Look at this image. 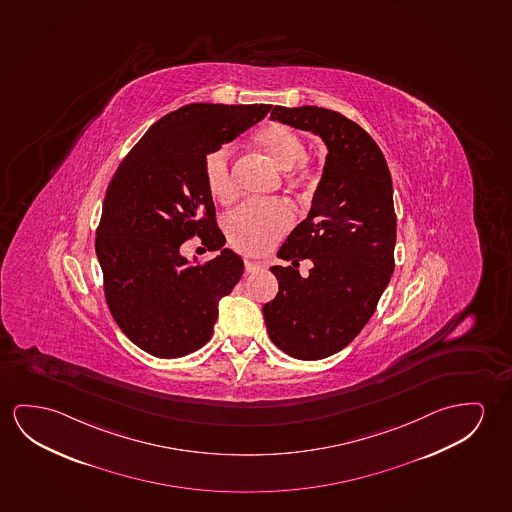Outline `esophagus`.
Wrapping results in <instances>:
<instances>
[{"label":"esophagus","mask_w":512,"mask_h":512,"mask_svg":"<svg viewBox=\"0 0 512 512\" xmlns=\"http://www.w3.org/2000/svg\"><path fill=\"white\" fill-rule=\"evenodd\" d=\"M264 268L260 262H253V260H244V269H246V273H255V271H260V269Z\"/></svg>","instance_id":"34e87169"}]
</instances>
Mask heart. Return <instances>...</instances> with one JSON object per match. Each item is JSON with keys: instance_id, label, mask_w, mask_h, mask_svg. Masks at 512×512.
Returning a JSON list of instances; mask_svg holds the SVG:
<instances>
[{"instance_id": "b5f03b06", "label": "heart", "mask_w": 512, "mask_h": 512, "mask_svg": "<svg viewBox=\"0 0 512 512\" xmlns=\"http://www.w3.org/2000/svg\"><path fill=\"white\" fill-rule=\"evenodd\" d=\"M255 143L264 156L280 170H289L305 156V143L294 129L284 124H271L255 134ZM303 170V166H301ZM205 186L214 200L230 205L239 195L236 168L227 147L207 152L204 158ZM292 213L287 205L252 202L237 209L225 221L228 241L246 255H262L291 228Z\"/></svg>"}]
</instances>
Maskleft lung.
I'll list each match as a JSON object with an SVG mask.
<instances>
[{
	"label": "left lung",
	"instance_id": "1",
	"mask_svg": "<svg viewBox=\"0 0 512 512\" xmlns=\"http://www.w3.org/2000/svg\"><path fill=\"white\" fill-rule=\"evenodd\" d=\"M271 118L323 140L328 154L307 218L278 250V294L262 307L269 339L298 360H321L363 330L394 273L392 175L369 134L337 111L275 106ZM315 266L298 275L299 259Z\"/></svg>",
	"mask_w": 512,
	"mask_h": 512
}]
</instances>
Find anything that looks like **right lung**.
<instances>
[{"instance_id": "right-lung-1", "label": "right lung", "mask_w": 512, "mask_h": 512, "mask_svg": "<svg viewBox=\"0 0 512 512\" xmlns=\"http://www.w3.org/2000/svg\"><path fill=\"white\" fill-rule=\"evenodd\" d=\"M269 110L271 104L182 106L152 124L113 175L95 253L111 315L145 353L179 358L211 339L218 303L244 264L223 248L204 158ZM193 235L219 255L205 265L184 258L180 246Z\"/></svg>"}]
</instances>
